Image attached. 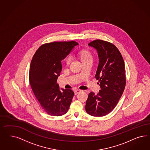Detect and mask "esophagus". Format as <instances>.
Here are the masks:
<instances>
[{
	"label": "esophagus",
	"instance_id": "1",
	"mask_svg": "<svg viewBox=\"0 0 150 150\" xmlns=\"http://www.w3.org/2000/svg\"><path fill=\"white\" fill-rule=\"evenodd\" d=\"M81 91V90H78V89H77V90H76L75 91V92H75V95H77L79 92H80Z\"/></svg>",
	"mask_w": 150,
	"mask_h": 150
}]
</instances>
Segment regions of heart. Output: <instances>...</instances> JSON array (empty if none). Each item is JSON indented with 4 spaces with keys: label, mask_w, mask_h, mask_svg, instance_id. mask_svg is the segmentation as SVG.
<instances>
[{
    "label": "heart",
    "mask_w": 150,
    "mask_h": 150,
    "mask_svg": "<svg viewBox=\"0 0 150 150\" xmlns=\"http://www.w3.org/2000/svg\"><path fill=\"white\" fill-rule=\"evenodd\" d=\"M79 56L81 59L83 63H85L90 61H93V55L91 52L88 50H82L80 52ZM72 57L71 55H69L65 60V63L67 65H68L71 63Z\"/></svg>",
    "instance_id": "obj_1"
}]
</instances>
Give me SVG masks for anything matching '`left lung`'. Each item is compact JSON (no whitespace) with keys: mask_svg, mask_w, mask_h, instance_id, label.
Returning a JSON list of instances; mask_svg holds the SVG:
<instances>
[{"mask_svg":"<svg viewBox=\"0 0 150 150\" xmlns=\"http://www.w3.org/2000/svg\"><path fill=\"white\" fill-rule=\"evenodd\" d=\"M88 45L96 49L99 64L95 78L100 90L97 95L88 94L85 109L94 117H103L111 112L123 95L126 85L125 64L119 50L112 43L101 40L92 41Z\"/></svg>","mask_w":150,"mask_h":150,"instance_id":"8db88e82","label":"left lung"}]
</instances>
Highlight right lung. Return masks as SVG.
<instances>
[{"mask_svg": "<svg viewBox=\"0 0 150 150\" xmlns=\"http://www.w3.org/2000/svg\"><path fill=\"white\" fill-rule=\"evenodd\" d=\"M77 45L73 41L45 43L38 48L32 58L30 83L42 108L50 115L65 114L72 101L74 92L70 89L60 91L57 80L62 69L61 61Z\"/></svg>", "mask_w": 150, "mask_h": 150, "instance_id": "obj_1", "label": "right lung"}]
</instances>
